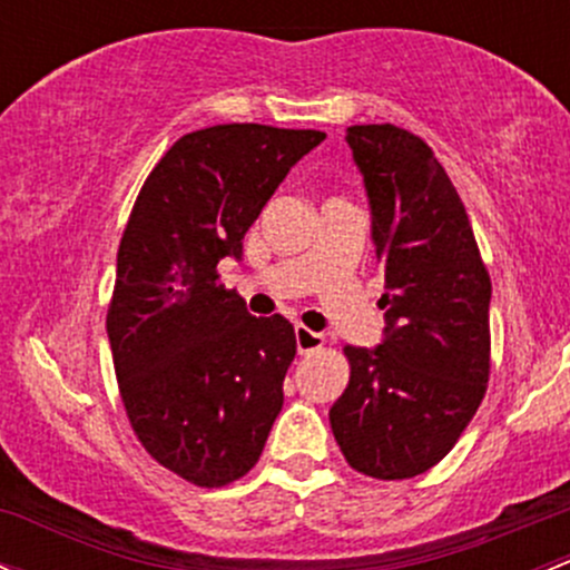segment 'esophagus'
<instances>
[{"label": "esophagus", "instance_id": "esophagus-1", "mask_svg": "<svg viewBox=\"0 0 570 570\" xmlns=\"http://www.w3.org/2000/svg\"><path fill=\"white\" fill-rule=\"evenodd\" d=\"M295 337H297V352L299 354H311V352H316V348L324 346V337L314 333V330L303 327V324H297V327H295Z\"/></svg>", "mask_w": 570, "mask_h": 570}]
</instances>
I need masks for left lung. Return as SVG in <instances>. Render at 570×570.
<instances>
[{"mask_svg": "<svg viewBox=\"0 0 570 570\" xmlns=\"http://www.w3.org/2000/svg\"><path fill=\"white\" fill-rule=\"evenodd\" d=\"M384 267V341L346 346L352 376L330 409L343 458L365 476L430 471L476 414L490 379L492 284L465 205L433 148L395 124L346 129Z\"/></svg>", "mask_w": 570, "mask_h": 570, "instance_id": "1", "label": "left lung"}]
</instances>
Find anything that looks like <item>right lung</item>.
<instances>
[{
  "mask_svg": "<svg viewBox=\"0 0 570 570\" xmlns=\"http://www.w3.org/2000/svg\"><path fill=\"white\" fill-rule=\"evenodd\" d=\"M324 137L265 124L184 135L124 229L108 308L118 390L146 452L197 487H224L256 465L297 352L295 327L248 314L216 265L240 259L267 199Z\"/></svg>",
  "mask_w": 570,
  "mask_h": 570,
  "instance_id": "obj_1",
  "label": "right lung"
}]
</instances>
